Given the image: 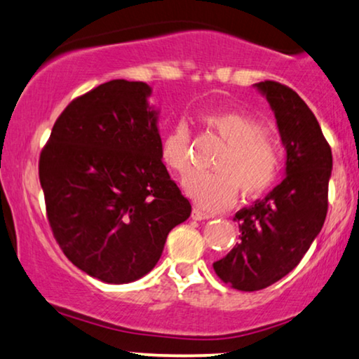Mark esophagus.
I'll list each match as a JSON object with an SVG mask.
<instances>
[{
  "instance_id": "1",
  "label": "esophagus",
  "mask_w": 359,
  "mask_h": 359,
  "mask_svg": "<svg viewBox=\"0 0 359 359\" xmlns=\"http://www.w3.org/2000/svg\"><path fill=\"white\" fill-rule=\"evenodd\" d=\"M191 218H194L195 221H203V219L213 218V215L205 213V211H201V210H198V208H194V211H191Z\"/></svg>"
}]
</instances>
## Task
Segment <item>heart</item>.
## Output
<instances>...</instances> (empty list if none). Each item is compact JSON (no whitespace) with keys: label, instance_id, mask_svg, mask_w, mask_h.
I'll return each mask as SVG.
<instances>
[{"label":"heart","instance_id":"b5f03b06","mask_svg":"<svg viewBox=\"0 0 359 359\" xmlns=\"http://www.w3.org/2000/svg\"><path fill=\"white\" fill-rule=\"evenodd\" d=\"M201 123L226 141L215 163L216 172H194L184 180L185 194L206 211L234 205L239 189L247 198L264 195L278 179L283 154L278 141L254 115L242 110H218L200 115ZM190 130L177 123L163 138L161 159L170 170H190Z\"/></svg>","mask_w":359,"mask_h":359}]
</instances>
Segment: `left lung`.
Listing matches in <instances>:
<instances>
[{"label": "left lung", "instance_id": "1", "mask_svg": "<svg viewBox=\"0 0 359 359\" xmlns=\"http://www.w3.org/2000/svg\"><path fill=\"white\" fill-rule=\"evenodd\" d=\"M254 88L275 114L286 177L264 200L237 211L241 242L213 264L216 275L241 291L264 290L296 269L324 226L332 175V149L304 100L275 81Z\"/></svg>", "mask_w": 359, "mask_h": 359}]
</instances>
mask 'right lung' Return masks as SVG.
<instances>
[{
    "instance_id": "right-lung-1",
    "label": "right lung",
    "mask_w": 359,
    "mask_h": 359,
    "mask_svg": "<svg viewBox=\"0 0 359 359\" xmlns=\"http://www.w3.org/2000/svg\"><path fill=\"white\" fill-rule=\"evenodd\" d=\"M151 93L141 81L112 79L74 99L39 161L55 239L79 270L109 285L149 273L191 213L161 159Z\"/></svg>"
}]
</instances>
